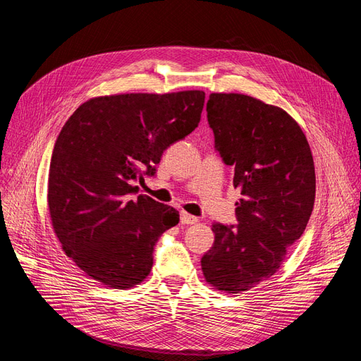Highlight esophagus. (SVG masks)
<instances>
[{
	"label": "esophagus",
	"mask_w": 361,
	"mask_h": 361,
	"mask_svg": "<svg viewBox=\"0 0 361 361\" xmlns=\"http://www.w3.org/2000/svg\"><path fill=\"white\" fill-rule=\"evenodd\" d=\"M197 221H199L197 216L190 215L187 212H180V223L182 224H195Z\"/></svg>",
	"instance_id": "esophagus-1"
}]
</instances>
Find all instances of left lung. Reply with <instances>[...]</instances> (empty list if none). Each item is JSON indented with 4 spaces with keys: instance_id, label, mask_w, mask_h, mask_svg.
I'll return each mask as SVG.
<instances>
[{
    "instance_id": "obj_1",
    "label": "left lung",
    "mask_w": 361,
    "mask_h": 361,
    "mask_svg": "<svg viewBox=\"0 0 361 361\" xmlns=\"http://www.w3.org/2000/svg\"><path fill=\"white\" fill-rule=\"evenodd\" d=\"M215 150L235 171L238 224L214 223L215 241L202 257L207 283L239 293L276 274L305 231L314 204V164L298 123L279 106L238 93H212L206 104Z\"/></svg>"
}]
</instances>
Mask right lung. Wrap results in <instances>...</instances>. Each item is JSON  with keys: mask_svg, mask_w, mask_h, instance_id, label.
Wrapping results in <instances>:
<instances>
[{"mask_svg": "<svg viewBox=\"0 0 361 361\" xmlns=\"http://www.w3.org/2000/svg\"><path fill=\"white\" fill-rule=\"evenodd\" d=\"M204 93L94 97L76 110L54 145L48 204L64 253L87 276L126 289L154 265L161 235L179 212L134 182L155 176L164 150L199 126Z\"/></svg>", "mask_w": 361, "mask_h": 361, "instance_id": "right-lung-1", "label": "right lung"}]
</instances>
